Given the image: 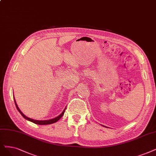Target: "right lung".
<instances>
[{
    "instance_id": "add662e5",
    "label": "right lung",
    "mask_w": 156,
    "mask_h": 156,
    "mask_svg": "<svg viewBox=\"0 0 156 156\" xmlns=\"http://www.w3.org/2000/svg\"><path fill=\"white\" fill-rule=\"evenodd\" d=\"M14 101H15V105H16V109H18V111H19V113L22 115V116L25 118V119H26V120H29V121H30V122H33V123H36V124H38V125H48V124H51V123H55V122H58V121L60 119V118H61L62 116H63V115H64V113H65V109H66V108H65V109L63 110V111L62 112V113H61V115H59L58 116H57V117H55V118H53V119L48 120H36L32 119V118H29L27 117L26 116H25V115L22 113V111L20 110V109L18 108V105H17V104H16V103L15 98H14Z\"/></svg>"
}]
</instances>
